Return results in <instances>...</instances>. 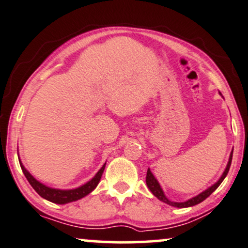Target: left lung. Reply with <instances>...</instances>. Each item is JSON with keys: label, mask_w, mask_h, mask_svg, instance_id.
Returning a JSON list of instances; mask_svg holds the SVG:
<instances>
[{"label": "left lung", "mask_w": 248, "mask_h": 248, "mask_svg": "<svg viewBox=\"0 0 248 248\" xmlns=\"http://www.w3.org/2000/svg\"><path fill=\"white\" fill-rule=\"evenodd\" d=\"M232 154H230L229 162H228V164H227L226 170H224V172H223L222 176H221L220 179L217 180V183L214 184L213 186H211L210 188H207L205 191L201 193L200 195L193 197V199L188 200V201H186V202H183V203L171 202V201H169V200L167 199L166 195H164L162 188H161V186H160V184H158L157 180L155 179V177L153 176V173L151 172L150 169L147 170V174H146V185H147L148 189H150L152 193H153V195L155 197H157L158 200L162 201V202H164V203L169 204V205H172V206H176V207H189V206H194V205H196V204H200L201 202H203L204 200H206L207 197H209L211 194H212L213 191L216 190L217 188L220 186V184L222 183L223 179H224V178H226V176L228 174V172H229L230 166H232Z\"/></svg>", "instance_id": "8db88e82"}]
</instances>
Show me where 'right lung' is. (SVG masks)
<instances>
[{
	"mask_svg": "<svg viewBox=\"0 0 248 248\" xmlns=\"http://www.w3.org/2000/svg\"><path fill=\"white\" fill-rule=\"evenodd\" d=\"M19 162H20V160H19ZM20 167L22 169V172H24L26 178H27V180L29 181V184L31 185V187L34 188L36 193H37L39 196H42L43 199L49 201V202L57 203V204H65V203L74 202V201L80 200L86 195H88L91 191H93L95 188H96L98 183H100L102 173H103L104 171L105 164L101 168L100 171L95 174L93 179L88 181L87 184L82 185L81 187L76 188V189H70V190H60V189H54V188L46 187L45 185H43L39 183V181L36 180L35 178L25 169V167L22 166L21 162H20Z\"/></svg>",
	"mask_w": 248,
	"mask_h": 248,
	"instance_id": "right-lung-1",
	"label": "right lung"
}]
</instances>
